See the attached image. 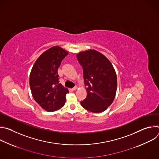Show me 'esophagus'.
<instances>
[{
	"label": "esophagus",
	"instance_id": "obj_1",
	"mask_svg": "<svg viewBox=\"0 0 159 159\" xmlns=\"http://www.w3.org/2000/svg\"><path fill=\"white\" fill-rule=\"evenodd\" d=\"M77 89V87H76V86H75V87H73V88H72V90H76V89Z\"/></svg>",
	"mask_w": 159,
	"mask_h": 159
}]
</instances>
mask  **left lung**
I'll list each match as a JSON object with an SVG mask.
<instances>
[{
    "label": "left lung",
    "instance_id": "obj_1",
    "mask_svg": "<svg viewBox=\"0 0 159 159\" xmlns=\"http://www.w3.org/2000/svg\"><path fill=\"white\" fill-rule=\"evenodd\" d=\"M77 58L83 69L87 98L80 102L89 111L101 112L114 100L117 89V77L114 67L102 53L89 50L80 52Z\"/></svg>",
    "mask_w": 159,
    "mask_h": 159
}]
</instances>
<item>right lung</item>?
I'll use <instances>...</instances> for the list:
<instances>
[{
    "label": "right lung",
    "mask_w": 159,
    "mask_h": 159,
    "mask_svg": "<svg viewBox=\"0 0 159 159\" xmlns=\"http://www.w3.org/2000/svg\"><path fill=\"white\" fill-rule=\"evenodd\" d=\"M68 52L55 46L36 60L30 77L31 93L36 102L48 112L57 111L65 103L69 90L59 84L58 69Z\"/></svg>",
    "instance_id": "obj_1"
}]
</instances>
